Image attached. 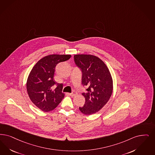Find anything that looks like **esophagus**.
I'll use <instances>...</instances> for the list:
<instances>
[{
    "mask_svg": "<svg viewBox=\"0 0 155 155\" xmlns=\"http://www.w3.org/2000/svg\"><path fill=\"white\" fill-rule=\"evenodd\" d=\"M77 94V93L76 92H73L72 93H70V95L72 97H74L75 96H76Z\"/></svg>",
    "mask_w": 155,
    "mask_h": 155,
    "instance_id": "1",
    "label": "esophagus"
}]
</instances>
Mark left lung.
<instances>
[{"instance_id":"obj_1","label":"left lung","mask_w":155,"mask_h":155,"mask_svg":"<svg viewBox=\"0 0 155 155\" xmlns=\"http://www.w3.org/2000/svg\"><path fill=\"white\" fill-rule=\"evenodd\" d=\"M75 64L82 72V85L87 87L80 111L89 115L100 111L110 99L113 89L111 75L103 61L92 55H75Z\"/></svg>"}]
</instances>
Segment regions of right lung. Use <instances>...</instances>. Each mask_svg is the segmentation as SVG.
I'll list each match as a JSON object with an SVG mask.
<instances>
[{"mask_svg": "<svg viewBox=\"0 0 155 155\" xmlns=\"http://www.w3.org/2000/svg\"><path fill=\"white\" fill-rule=\"evenodd\" d=\"M71 58L70 55H50L41 59L31 69L26 89L33 103L44 112L54 110L64 97L63 85L54 80L56 65Z\"/></svg>", "mask_w": 155, "mask_h": 155, "instance_id": "right-lung-1", "label": "right lung"}]
</instances>
